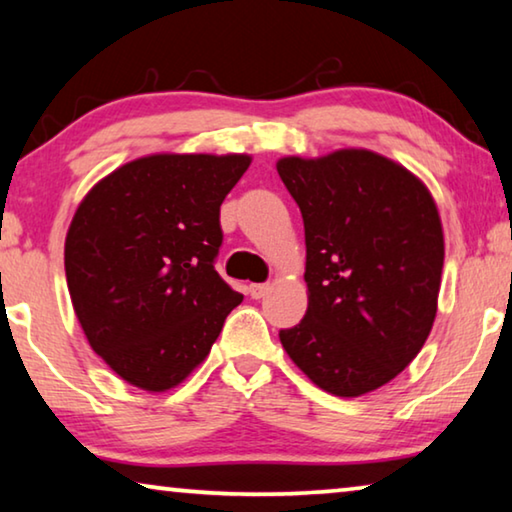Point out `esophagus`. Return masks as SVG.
Returning <instances> with one entry per match:
<instances>
[{"label": "esophagus", "mask_w": 512, "mask_h": 512, "mask_svg": "<svg viewBox=\"0 0 512 512\" xmlns=\"http://www.w3.org/2000/svg\"><path fill=\"white\" fill-rule=\"evenodd\" d=\"M267 290H270V283H251L249 286L251 300H261V297L267 295Z\"/></svg>", "instance_id": "1"}]
</instances>
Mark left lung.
<instances>
[{
    "instance_id": "left-lung-1",
    "label": "left lung",
    "mask_w": 512,
    "mask_h": 512,
    "mask_svg": "<svg viewBox=\"0 0 512 512\" xmlns=\"http://www.w3.org/2000/svg\"><path fill=\"white\" fill-rule=\"evenodd\" d=\"M277 171L304 219L309 288L281 345L320 389L361 396L405 371L435 322L437 206L419 178L371 151L283 157Z\"/></svg>"
}]
</instances>
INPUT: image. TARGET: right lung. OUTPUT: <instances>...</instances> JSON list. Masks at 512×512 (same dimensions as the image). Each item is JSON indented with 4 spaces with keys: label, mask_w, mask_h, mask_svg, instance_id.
<instances>
[{
    "label": "right lung",
    "mask_w": 512,
    "mask_h": 512,
    "mask_svg": "<svg viewBox=\"0 0 512 512\" xmlns=\"http://www.w3.org/2000/svg\"><path fill=\"white\" fill-rule=\"evenodd\" d=\"M249 155H148L84 196L66 279L96 355L125 382L167 391L208 357L242 295L219 277V206Z\"/></svg>",
    "instance_id": "1"
}]
</instances>
